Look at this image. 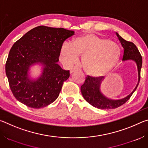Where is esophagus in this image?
I'll return each mask as SVG.
<instances>
[{
	"mask_svg": "<svg viewBox=\"0 0 148 148\" xmlns=\"http://www.w3.org/2000/svg\"><path fill=\"white\" fill-rule=\"evenodd\" d=\"M79 70V69L78 68H76V67H75V68H73V69H72L71 70V74H72V73H73L74 72H75V71H78Z\"/></svg>",
	"mask_w": 148,
	"mask_h": 148,
	"instance_id": "esophagus-1",
	"label": "esophagus"
}]
</instances>
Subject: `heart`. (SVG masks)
I'll use <instances>...</instances> for the list:
<instances>
[{"mask_svg":"<svg viewBox=\"0 0 148 148\" xmlns=\"http://www.w3.org/2000/svg\"><path fill=\"white\" fill-rule=\"evenodd\" d=\"M121 51L116 42L92 33L75 38L72 45L64 43L60 51V60L71 66L82 56L83 67L87 74L99 77L106 75L119 61Z\"/></svg>","mask_w":148,"mask_h":148,"instance_id":"1","label":"heart"}]
</instances>
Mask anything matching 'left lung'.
<instances>
[{"label":"left lung","instance_id":"obj_1","mask_svg":"<svg viewBox=\"0 0 148 148\" xmlns=\"http://www.w3.org/2000/svg\"><path fill=\"white\" fill-rule=\"evenodd\" d=\"M116 35L124 49L123 61H133L135 62L137 66L138 80V84L136 87L131 93L124 98L116 100L108 98L102 92L101 86L104 78H102L101 77H94L87 76L84 84L81 86L82 94L84 99L88 103L97 108L101 110L114 109L125 104L132 96V93L136 91L140 79V71H141L142 64V58L138 49L132 42L126 41L121 36H119L117 32H116Z\"/></svg>","mask_w":148,"mask_h":148}]
</instances>
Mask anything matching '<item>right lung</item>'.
<instances>
[{
	"instance_id": "obj_1",
	"label": "right lung",
	"mask_w": 148,
	"mask_h": 148,
	"mask_svg": "<svg viewBox=\"0 0 148 148\" xmlns=\"http://www.w3.org/2000/svg\"><path fill=\"white\" fill-rule=\"evenodd\" d=\"M74 31L63 28L39 26L31 29L15 42L6 63L10 87L17 101L32 108L48 106L59 97L69 71L57 64L64 41ZM39 64L42 73L30 76L32 66Z\"/></svg>"
}]
</instances>
